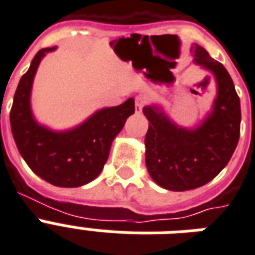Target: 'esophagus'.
Returning a JSON list of instances; mask_svg holds the SVG:
<instances>
[{
	"label": "esophagus",
	"instance_id": "34e87169",
	"mask_svg": "<svg viewBox=\"0 0 255 255\" xmlns=\"http://www.w3.org/2000/svg\"><path fill=\"white\" fill-rule=\"evenodd\" d=\"M146 102H147V97L143 96V94H138L135 97V113L139 114L143 109V106L146 105Z\"/></svg>",
	"mask_w": 255,
	"mask_h": 255
}]
</instances>
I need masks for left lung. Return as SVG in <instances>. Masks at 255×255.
I'll return each mask as SVG.
<instances>
[{
	"mask_svg": "<svg viewBox=\"0 0 255 255\" xmlns=\"http://www.w3.org/2000/svg\"><path fill=\"white\" fill-rule=\"evenodd\" d=\"M191 52L195 64L212 73L217 84L212 110L201 124L186 129L171 121L159 105L142 109L149 121L147 171L157 185L173 191L191 190L212 181L228 165L240 139L241 104L232 77L202 46L194 43Z\"/></svg>",
	"mask_w": 255,
	"mask_h": 255,
	"instance_id": "1",
	"label": "left lung"
}]
</instances>
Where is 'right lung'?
I'll list each match as a JSON object with an SVG mask.
<instances>
[{"mask_svg":"<svg viewBox=\"0 0 255 255\" xmlns=\"http://www.w3.org/2000/svg\"><path fill=\"white\" fill-rule=\"evenodd\" d=\"M53 50L41 49L21 77L10 110L11 133L21 157L38 177L54 186L78 187L100 175L112 142L134 114V98L97 110L73 129L58 131L41 125L31 112V88L39 62Z\"/></svg>","mask_w":255,"mask_h":255,"instance_id":"add662e5","label":"right lung"}]
</instances>
